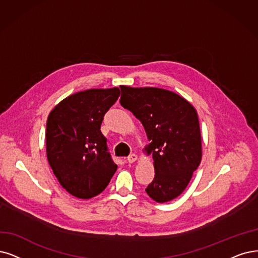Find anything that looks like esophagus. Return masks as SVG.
<instances>
[{
  "mask_svg": "<svg viewBox=\"0 0 258 258\" xmlns=\"http://www.w3.org/2000/svg\"><path fill=\"white\" fill-rule=\"evenodd\" d=\"M130 164H132V163H134V161H136L137 160V155L136 154H131L128 157H127V159H126Z\"/></svg>",
  "mask_w": 258,
  "mask_h": 258,
  "instance_id": "34e87169",
  "label": "esophagus"
}]
</instances>
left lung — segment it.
I'll return each instance as SVG.
<instances>
[{"label": "left lung", "mask_w": 258, "mask_h": 258, "mask_svg": "<svg viewBox=\"0 0 258 258\" xmlns=\"http://www.w3.org/2000/svg\"><path fill=\"white\" fill-rule=\"evenodd\" d=\"M120 104L144 125L155 176L146 191L158 203L175 199L201 163V133L194 106L178 94L154 87L120 86Z\"/></svg>", "instance_id": "obj_1"}]
</instances>
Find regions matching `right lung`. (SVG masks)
Returning a JSON list of instances; mask_svg holds the SVG:
<instances>
[{
    "label": "right lung",
    "mask_w": 258,
    "mask_h": 258,
    "mask_svg": "<svg viewBox=\"0 0 258 258\" xmlns=\"http://www.w3.org/2000/svg\"><path fill=\"white\" fill-rule=\"evenodd\" d=\"M119 95L117 87L76 92L47 118V160L62 188L76 198L100 195L117 171L101 124Z\"/></svg>",
    "instance_id": "obj_1"
}]
</instances>
